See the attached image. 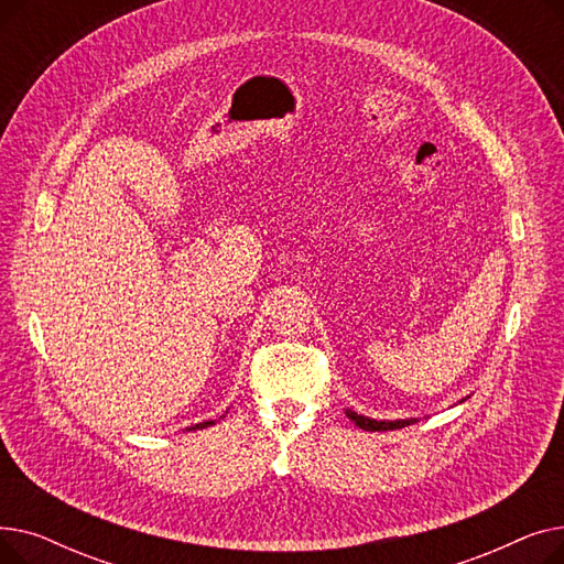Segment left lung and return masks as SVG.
<instances>
[{
  "label": "left lung",
  "instance_id": "left-lung-1",
  "mask_svg": "<svg viewBox=\"0 0 564 564\" xmlns=\"http://www.w3.org/2000/svg\"><path fill=\"white\" fill-rule=\"evenodd\" d=\"M468 398V395H466ZM464 398V400H466ZM459 400V402H464ZM347 419L351 423H357L361 430H368V432H389V430H400V427H406L411 423H416L419 419H398V421H377V419H370V416H364V413H357L354 409H345Z\"/></svg>",
  "mask_w": 564,
  "mask_h": 564
}]
</instances>
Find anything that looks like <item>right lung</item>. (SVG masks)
<instances>
[{
    "label": "right lung",
    "mask_w": 564,
    "mask_h": 564,
    "mask_svg": "<svg viewBox=\"0 0 564 564\" xmlns=\"http://www.w3.org/2000/svg\"><path fill=\"white\" fill-rule=\"evenodd\" d=\"M226 413H228V411H226ZM221 419H224V416H221ZM215 423H217V421H205V423H196V425H192V427H187V430H189V432H192V430H203V427L215 425Z\"/></svg>",
    "instance_id": "1"
}]
</instances>
